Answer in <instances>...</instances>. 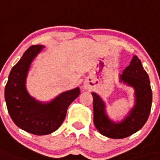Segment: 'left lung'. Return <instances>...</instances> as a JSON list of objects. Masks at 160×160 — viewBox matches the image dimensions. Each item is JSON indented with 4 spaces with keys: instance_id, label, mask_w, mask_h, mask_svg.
<instances>
[{
    "instance_id": "left-lung-1",
    "label": "left lung",
    "mask_w": 160,
    "mask_h": 160,
    "mask_svg": "<svg viewBox=\"0 0 160 160\" xmlns=\"http://www.w3.org/2000/svg\"><path fill=\"white\" fill-rule=\"evenodd\" d=\"M119 82L134 89L135 98L133 107L121 121L111 119L105 101L92 92L94 126L102 136L112 139L125 138L141 129L149 118L152 104L150 78L136 56H133L129 66L119 76Z\"/></svg>"
}]
</instances>
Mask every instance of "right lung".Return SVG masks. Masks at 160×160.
<instances>
[{
	"label": "right lung",
	"mask_w": 160,
	"mask_h": 160,
	"mask_svg": "<svg viewBox=\"0 0 160 160\" xmlns=\"http://www.w3.org/2000/svg\"><path fill=\"white\" fill-rule=\"evenodd\" d=\"M43 48V45H33L25 51L11 69L5 88L6 106L13 122L20 129L37 136L57 131L63 122L70 104L80 93V88L76 87L62 92L49 102L37 100L29 94L26 87L28 71Z\"/></svg>",
	"instance_id": "1"
}]
</instances>
